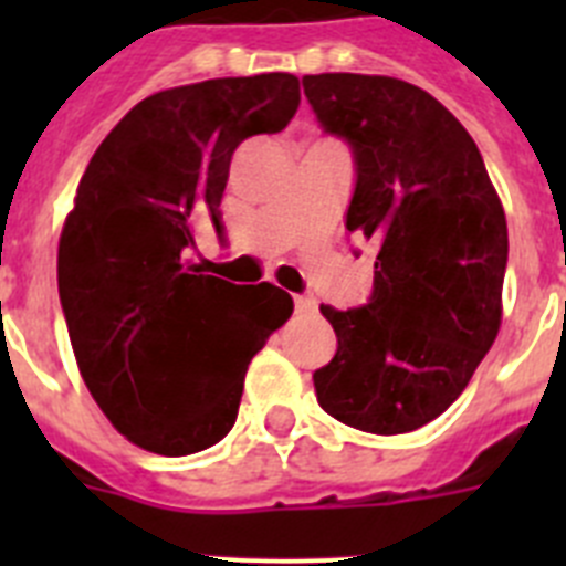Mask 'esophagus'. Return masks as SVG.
Returning a JSON list of instances; mask_svg holds the SVG:
<instances>
[{
	"label": "esophagus",
	"mask_w": 566,
	"mask_h": 566,
	"mask_svg": "<svg viewBox=\"0 0 566 566\" xmlns=\"http://www.w3.org/2000/svg\"><path fill=\"white\" fill-rule=\"evenodd\" d=\"M294 312H297V314H314V312H317V300L308 297V294H297V297H294Z\"/></svg>",
	"instance_id": "esophagus-1"
}]
</instances>
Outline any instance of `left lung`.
I'll list each match as a JSON object with an SVG mask.
<instances>
[{"mask_svg":"<svg viewBox=\"0 0 566 566\" xmlns=\"http://www.w3.org/2000/svg\"><path fill=\"white\" fill-rule=\"evenodd\" d=\"M303 90L348 144L345 229L377 249L368 303L319 306L337 354L317 402L357 431H417L457 402L502 323L507 221L476 142L431 93L388 76L319 73Z\"/></svg>","mask_w":566,"mask_h":566,"instance_id":"obj_1","label":"left lung"}]
</instances>
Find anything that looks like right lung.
<instances>
[{
  "label": "right lung",
  "mask_w": 566,
  "mask_h": 566,
  "mask_svg": "<svg viewBox=\"0 0 566 566\" xmlns=\"http://www.w3.org/2000/svg\"><path fill=\"white\" fill-rule=\"evenodd\" d=\"M300 78L260 73L135 104L90 158L59 240V300L90 394L144 451L189 457L232 431L243 377L292 317L272 283L234 286L192 263L195 229L227 243L232 153L280 133Z\"/></svg>",
  "instance_id": "1"
}]
</instances>
